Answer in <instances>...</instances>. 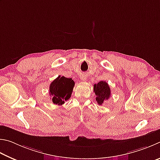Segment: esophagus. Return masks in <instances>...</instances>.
I'll use <instances>...</instances> for the list:
<instances>
[{
  "label": "esophagus",
  "mask_w": 160,
  "mask_h": 160,
  "mask_svg": "<svg viewBox=\"0 0 160 160\" xmlns=\"http://www.w3.org/2000/svg\"><path fill=\"white\" fill-rule=\"evenodd\" d=\"M80 78L82 79V81H86V76L85 74H82L80 76Z\"/></svg>",
  "instance_id": "obj_1"
}]
</instances>
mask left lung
<instances>
[{
    "label": "left lung",
    "instance_id": "1",
    "mask_svg": "<svg viewBox=\"0 0 160 160\" xmlns=\"http://www.w3.org/2000/svg\"><path fill=\"white\" fill-rule=\"evenodd\" d=\"M93 91L96 94V100L98 104L102 105L105 100H108L111 95V90L108 83L104 81H100L93 86Z\"/></svg>",
    "mask_w": 160,
    "mask_h": 160
}]
</instances>
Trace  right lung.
<instances>
[{"mask_svg":"<svg viewBox=\"0 0 160 160\" xmlns=\"http://www.w3.org/2000/svg\"><path fill=\"white\" fill-rule=\"evenodd\" d=\"M74 82L71 78L59 76L50 85L49 93L55 105H61L71 98Z\"/></svg>","mask_w":160,"mask_h":160,"instance_id":"add662e5","label":"right lung"}]
</instances>
